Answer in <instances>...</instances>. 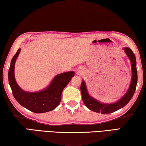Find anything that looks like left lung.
Returning a JSON list of instances; mask_svg holds the SVG:
<instances>
[{
	"instance_id": "1",
	"label": "left lung",
	"mask_w": 146,
	"mask_h": 146,
	"mask_svg": "<svg viewBox=\"0 0 146 146\" xmlns=\"http://www.w3.org/2000/svg\"><path fill=\"white\" fill-rule=\"evenodd\" d=\"M123 50L126 53L128 58H129L131 64L132 78L127 91L119 100L112 104H104L95 100V98L91 97L89 95L84 80H82V81L80 85V91L81 94H82L83 102L84 103L86 107L94 112L101 113V114H109V113L115 112L116 111L124 107L131 100L133 95H134L136 87H137L138 79L136 57L135 54L133 53L130 48L126 47V48H123Z\"/></svg>"
}]
</instances>
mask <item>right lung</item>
Wrapping results in <instances>:
<instances>
[{
  "instance_id": "obj_1",
  "label": "right lung",
  "mask_w": 146,
  "mask_h": 146,
  "mask_svg": "<svg viewBox=\"0 0 146 146\" xmlns=\"http://www.w3.org/2000/svg\"><path fill=\"white\" fill-rule=\"evenodd\" d=\"M20 52L21 48L12 58L8 71V80L13 97L22 106L33 113H46L54 110L60 104L62 91L75 75V72L68 71L58 74L45 90L38 92H27L19 87L15 78V64Z\"/></svg>"
}]
</instances>
